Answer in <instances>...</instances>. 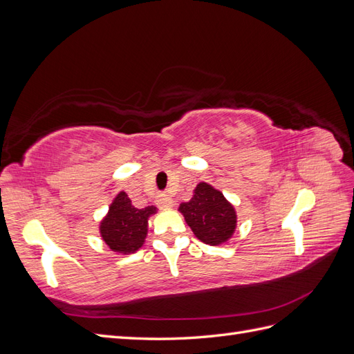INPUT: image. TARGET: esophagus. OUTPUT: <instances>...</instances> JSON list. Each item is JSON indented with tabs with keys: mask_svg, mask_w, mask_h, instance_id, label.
Returning <instances> with one entry per match:
<instances>
[{
	"mask_svg": "<svg viewBox=\"0 0 354 354\" xmlns=\"http://www.w3.org/2000/svg\"><path fill=\"white\" fill-rule=\"evenodd\" d=\"M156 203L160 208H171L173 207V199H171L168 195H159Z\"/></svg>",
	"mask_w": 354,
	"mask_h": 354,
	"instance_id": "esophagus-1",
	"label": "esophagus"
}]
</instances>
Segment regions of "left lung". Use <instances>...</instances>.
<instances>
[{"label":"left lung","mask_w":354,"mask_h":354,"mask_svg":"<svg viewBox=\"0 0 354 354\" xmlns=\"http://www.w3.org/2000/svg\"><path fill=\"white\" fill-rule=\"evenodd\" d=\"M178 211L195 236L208 245L227 242L236 229V211L220 190L199 183L189 202L180 203Z\"/></svg>","instance_id":"8db88e82"}]
</instances>
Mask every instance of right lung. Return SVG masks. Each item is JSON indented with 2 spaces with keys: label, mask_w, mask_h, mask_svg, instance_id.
Listing matches in <instances>:
<instances>
[{
  "label": "right lung",
  "mask_w": 354,
  "mask_h": 354,
  "mask_svg": "<svg viewBox=\"0 0 354 354\" xmlns=\"http://www.w3.org/2000/svg\"><path fill=\"white\" fill-rule=\"evenodd\" d=\"M155 212L153 205L136 208L125 192H120L100 223L102 239L115 252H136L145 243L147 220Z\"/></svg>",
  "instance_id": "add662e5"
}]
</instances>
